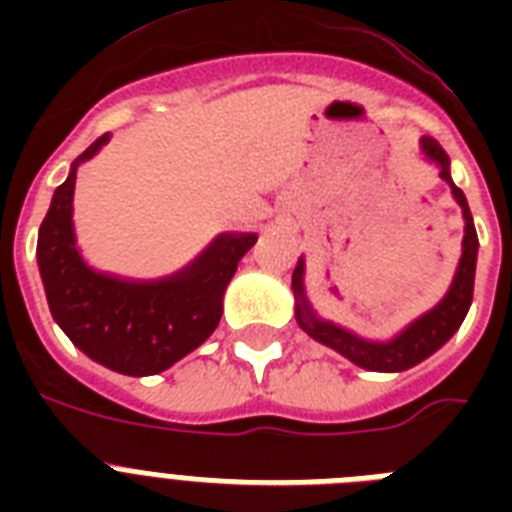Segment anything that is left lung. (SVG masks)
<instances>
[{
    "label": "left lung",
    "mask_w": 512,
    "mask_h": 512,
    "mask_svg": "<svg viewBox=\"0 0 512 512\" xmlns=\"http://www.w3.org/2000/svg\"><path fill=\"white\" fill-rule=\"evenodd\" d=\"M422 154L428 156L430 162L438 164V175L441 180L449 183L454 199L462 207V217H465V239H462V257L460 265H457V273H454V281L446 297L441 303L428 311L425 316H420L417 321H412L409 327L396 335L388 342H374L364 340V337L353 335L348 329L337 327L332 321L319 319L313 313L308 297H305L303 289V273L305 263L303 257L297 260V268L292 273V292H295V319L300 324L303 332L319 340L321 345L337 350L345 358H350L353 364L361 366V369H369V372H404V369H412L420 361H425L428 356H433L444 342H449V337L460 329V324L468 316V308L473 303V281H476V257H478V236L476 225H473V215H470L468 199L465 193L452 183V175H449V156L438 140L422 138L420 140Z\"/></svg>",
    "instance_id": "1"
}]
</instances>
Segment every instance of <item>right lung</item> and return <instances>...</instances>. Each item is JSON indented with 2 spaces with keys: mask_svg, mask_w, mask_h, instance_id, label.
Wrapping results in <instances>:
<instances>
[{
  "mask_svg": "<svg viewBox=\"0 0 512 512\" xmlns=\"http://www.w3.org/2000/svg\"><path fill=\"white\" fill-rule=\"evenodd\" d=\"M98 138L76 156L66 183L52 193L39 228L36 260L52 319L92 361L146 377L170 369L207 340L223 316V295L255 233H220L188 268L159 281H127L92 271L74 239L76 167L106 146Z\"/></svg>",
  "mask_w": 512,
  "mask_h": 512,
  "instance_id": "obj_1",
  "label": "right lung"
}]
</instances>
